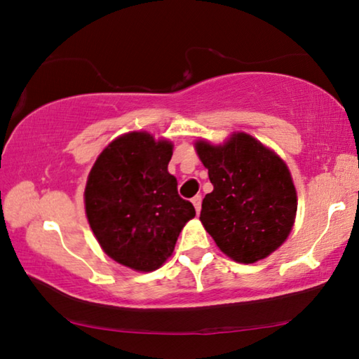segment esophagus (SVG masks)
Masks as SVG:
<instances>
[{
  "label": "esophagus",
  "mask_w": 359,
  "mask_h": 359,
  "mask_svg": "<svg viewBox=\"0 0 359 359\" xmlns=\"http://www.w3.org/2000/svg\"><path fill=\"white\" fill-rule=\"evenodd\" d=\"M191 202H193L194 208H196V212L199 213V212H201V202H202V198L199 196V194H196V196H194V198L191 199Z\"/></svg>",
  "instance_id": "34e87169"
}]
</instances>
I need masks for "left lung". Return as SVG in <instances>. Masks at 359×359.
Returning <instances> with one entry per match:
<instances>
[{"instance_id":"8db88e82","label":"left lung","mask_w":359,"mask_h":359,"mask_svg":"<svg viewBox=\"0 0 359 359\" xmlns=\"http://www.w3.org/2000/svg\"><path fill=\"white\" fill-rule=\"evenodd\" d=\"M213 191L202 201L201 223L226 256L254 264L281 246L293 227L297 191L281 157L237 132L219 146L196 141Z\"/></svg>"}]
</instances>
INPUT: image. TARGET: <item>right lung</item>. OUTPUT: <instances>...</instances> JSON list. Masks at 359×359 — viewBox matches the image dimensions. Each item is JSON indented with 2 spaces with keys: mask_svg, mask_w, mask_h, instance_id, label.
<instances>
[{
  "mask_svg": "<svg viewBox=\"0 0 359 359\" xmlns=\"http://www.w3.org/2000/svg\"><path fill=\"white\" fill-rule=\"evenodd\" d=\"M172 147L147 132H130L103 149L88 175L84 207L97 242L136 271L160 269L196 215L168 172Z\"/></svg>",
  "mask_w": 359,
  "mask_h": 359,
  "instance_id": "1",
  "label": "right lung"
}]
</instances>
